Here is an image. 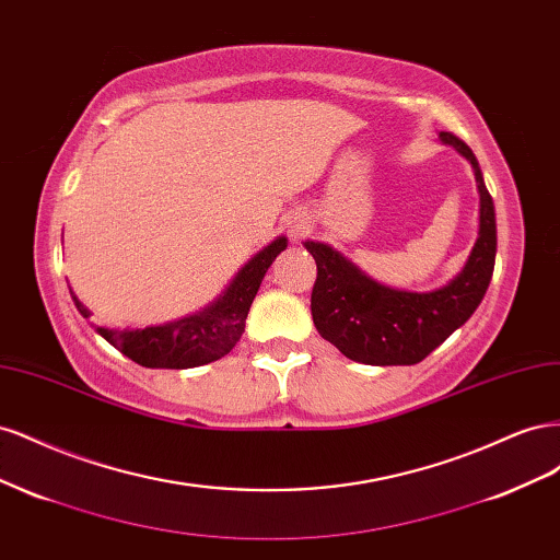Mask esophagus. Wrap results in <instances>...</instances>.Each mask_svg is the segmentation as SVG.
<instances>
[{"mask_svg":"<svg viewBox=\"0 0 560 560\" xmlns=\"http://www.w3.org/2000/svg\"><path fill=\"white\" fill-rule=\"evenodd\" d=\"M301 231H303V226H301V224L292 226V238H299V235H301Z\"/></svg>","mask_w":560,"mask_h":560,"instance_id":"1","label":"esophagus"}]
</instances>
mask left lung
I'll use <instances>...</instances> for the list:
<instances>
[{
	"label": "left lung",
	"instance_id": "8db88e82",
	"mask_svg": "<svg viewBox=\"0 0 560 560\" xmlns=\"http://www.w3.org/2000/svg\"><path fill=\"white\" fill-rule=\"evenodd\" d=\"M471 163L479 189V238L463 273L434 292L389 290L360 273L346 257L325 243H306L317 264V280L311 294V313L319 336L341 350L348 360L376 366L418 364L463 327L479 308L495 268L498 229L477 156L455 138L439 132Z\"/></svg>",
	"mask_w": 560,
	"mask_h": 560
}]
</instances>
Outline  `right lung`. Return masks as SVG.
<instances>
[{"label": "right lung", "instance_id": "add662e5", "mask_svg": "<svg viewBox=\"0 0 560 560\" xmlns=\"http://www.w3.org/2000/svg\"><path fill=\"white\" fill-rule=\"evenodd\" d=\"M284 247L287 238H278L264 247L257 257L243 266L241 273L229 284V290L206 311L161 327L124 331L97 327V334L105 336L126 358L147 369H191L224 358L241 341L249 306L259 292L266 270ZM72 299L79 313L91 317L89 308H83V303L74 294Z\"/></svg>", "mask_w": 560, "mask_h": 560}]
</instances>
